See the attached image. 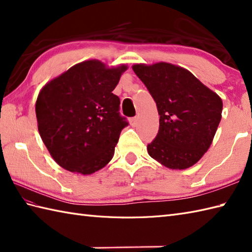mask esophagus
Here are the masks:
<instances>
[{
  "label": "esophagus",
  "mask_w": 252,
  "mask_h": 252,
  "mask_svg": "<svg viewBox=\"0 0 252 252\" xmlns=\"http://www.w3.org/2000/svg\"><path fill=\"white\" fill-rule=\"evenodd\" d=\"M130 125L131 126H136V123H137V117H132V118H130Z\"/></svg>",
  "instance_id": "obj_1"
}]
</instances>
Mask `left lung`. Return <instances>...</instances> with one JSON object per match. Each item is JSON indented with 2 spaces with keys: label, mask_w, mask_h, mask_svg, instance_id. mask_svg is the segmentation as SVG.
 Masks as SVG:
<instances>
[{
  "label": "left lung",
  "mask_w": 252,
  "mask_h": 252,
  "mask_svg": "<svg viewBox=\"0 0 252 252\" xmlns=\"http://www.w3.org/2000/svg\"><path fill=\"white\" fill-rule=\"evenodd\" d=\"M156 101L159 131L149 156L170 169L195 164L210 147L222 115V99L186 69L168 63L134 65Z\"/></svg>",
  "instance_id": "1"
}]
</instances>
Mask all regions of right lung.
I'll list each match as a JSON object with an SVG mask.
<instances>
[{"mask_svg": "<svg viewBox=\"0 0 252 252\" xmlns=\"http://www.w3.org/2000/svg\"><path fill=\"white\" fill-rule=\"evenodd\" d=\"M126 66L106 68L98 61L77 63L41 90L35 103L37 129L55 161L70 172L91 174L114 157L129 125L112 93Z\"/></svg>", "mask_w": 252, "mask_h": 252, "instance_id": "obj_1", "label": "right lung"}]
</instances>
